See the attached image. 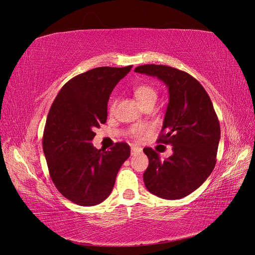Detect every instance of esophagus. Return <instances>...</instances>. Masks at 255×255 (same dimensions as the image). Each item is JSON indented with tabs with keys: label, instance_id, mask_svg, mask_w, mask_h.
I'll return each instance as SVG.
<instances>
[{
	"label": "esophagus",
	"instance_id": "esophagus-1",
	"mask_svg": "<svg viewBox=\"0 0 255 255\" xmlns=\"http://www.w3.org/2000/svg\"><path fill=\"white\" fill-rule=\"evenodd\" d=\"M142 150L139 146H136V145H132V148H130V152H132V155H135V154L140 153Z\"/></svg>",
	"mask_w": 255,
	"mask_h": 255
}]
</instances>
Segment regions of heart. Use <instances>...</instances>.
<instances>
[{"label": "heart", "instance_id": "1", "mask_svg": "<svg viewBox=\"0 0 255 255\" xmlns=\"http://www.w3.org/2000/svg\"><path fill=\"white\" fill-rule=\"evenodd\" d=\"M134 95L136 99L138 100L142 106L148 104V103H155L156 99H157V92L150 85L146 84H140L138 85L137 87L134 89ZM115 106H116V101L113 100L110 104V112L113 113L115 111ZM148 130V126L144 125H136L134 127L130 128L129 129V134L135 139H139V138Z\"/></svg>", "mask_w": 255, "mask_h": 255}]
</instances>
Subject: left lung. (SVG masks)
<instances>
[{
    "label": "left lung",
    "instance_id": "1",
    "mask_svg": "<svg viewBox=\"0 0 255 255\" xmlns=\"http://www.w3.org/2000/svg\"><path fill=\"white\" fill-rule=\"evenodd\" d=\"M135 72L155 76L168 88L169 103L157 141L172 145L173 154L161 160L144 148L149 166L143 182L151 194L168 200L188 196L205 182L216 165L220 125L207 92L195 78L179 69L143 65Z\"/></svg>",
    "mask_w": 255,
    "mask_h": 255
}]
</instances>
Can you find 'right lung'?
<instances>
[{
	"label": "right lung",
	"mask_w": 255,
	"mask_h": 255,
	"mask_svg": "<svg viewBox=\"0 0 255 255\" xmlns=\"http://www.w3.org/2000/svg\"><path fill=\"white\" fill-rule=\"evenodd\" d=\"M132 67H99L76 75L61 87L51 106L42 138L44 156L55 187L75 204L103 202L129 156L126 142L103 151L91 140L94 129L106 122L113 89Z\"/></svg>",
	"instance_id": "right-lung-1"
}]
</instances>
